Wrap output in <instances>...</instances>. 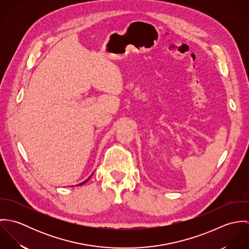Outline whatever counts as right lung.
I'll return each mask as SVG.
<instances>
[{"label":"right lung","mask_w":249,"mask_h":249,"mask_svg":"<svg viewBox=\"0 0 249 249\" xmlns=\"http://www.w3.org/2000/svg\"><path fill=\"white\" fill-rule=\"evenodd\" d=\"M89 178H88V179H89ZM88 179H87V180H85V181H84V182H82V183H80V184H79V185H82V184H84V183H85V182H87V181H88Z\"/></svg>","instance_id":"1"}]
</instances>
